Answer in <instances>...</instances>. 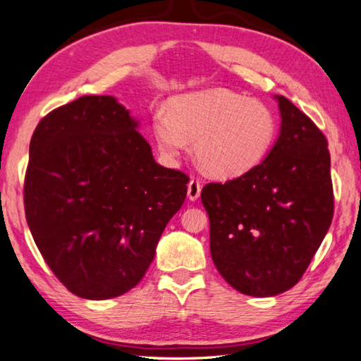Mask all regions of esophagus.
<instances>
[{"instance_id": "obj_1", "label": "esophagus", "mask_w": 361, "mask_h": 361, "mask_svg": "<svg viewBox=\"0 0 361 361\" xmlns=\"http://www.w3.org/2000/svg\"><path fill=\"white\" fill-rule=\"evenodd\" d=\"M202 182H200L198 179H193L188 182V187H187V195H188V198L192 200V202H195V200H198L200 198V193H202Z\"/></svg>"}]
</instances>
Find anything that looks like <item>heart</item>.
Returning a JSON list of instances; mask_svg holds the SVG:
<instances>
[{"label":"heart","instance_id":"b5f03b06","mask_svg":"<svg viewBox=\"0 0 361 361\" xmlns=\"http://www.w3.org/2000/svg\"><path fill=\"white\" fill-rule=\"evenodd\" d=\"M279 121L267 104L214 87L171 99L152 116V135L161 155L174 159L193 140L206 173L219 179L251 173L275 144Z\"/></svg>","mask_w":361,"mask_h":361}]
</instances>
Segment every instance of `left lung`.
<instances>
[{
	"instance_id": "1",
	"label": "left lung",
	"mask_w": 361,
	"mask_h": 361,
	"mask_svg": "<svg viewBox=\"0 0 361 361\" xmlns=\"http://www.w3.org/2000/svg\"><path fill=\"white\" fill-rule=\"evenodd\" d=\"M279 140L256 169L202 190L216 269L236 291L269 298L302 279L334 214L328 140L279 96Z\"/></svg>"
}]
</instances>
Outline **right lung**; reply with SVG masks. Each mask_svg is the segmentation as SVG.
Masks as SVG:
<instances>
[{
	"label": "right lung",
	"mask_w": 361,
	"mask_h": 361,
	"mask_svg": "<svg viewBox=\"0 0 361 361\" xmlns=\"http://www.w3.org/2000/svg\"><path fill=\"white\" fill-rule=\"evenodd\" d=\"M111 96L47 114L30 140L25 217L41 256L75 296H121L145 275L188 176L163 168Z\"/></svg>",
	"instance_id": "obj_1"
}]
</instances>
